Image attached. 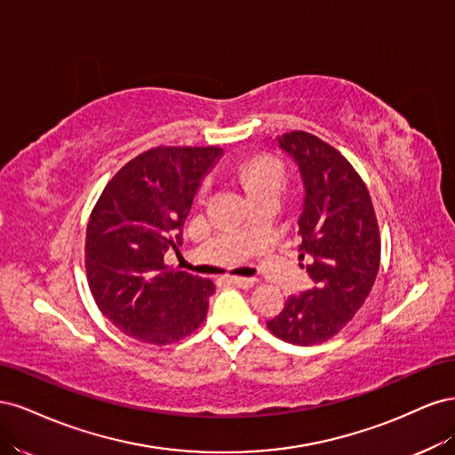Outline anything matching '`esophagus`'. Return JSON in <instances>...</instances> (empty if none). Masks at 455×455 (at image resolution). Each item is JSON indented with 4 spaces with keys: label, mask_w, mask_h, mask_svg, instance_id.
Here are the masks:
<instances>
[{
    "label": "esophagus",
    "mask_w": 455,
    "mask_h": 455,
    "mask_svg": "<svg viewBox=\"0 0 455 455\" xmlns=\"http://www.w3.org/2000/svg\"><path fill=\"white\" fill-rule=\"evenodd\" d=\"M228 281L231 284L241 286V288H251V286H254L258 283V279H254V277H228Z\"/></svg>",
    "instance_id": "obj_1"
}]
</instances>
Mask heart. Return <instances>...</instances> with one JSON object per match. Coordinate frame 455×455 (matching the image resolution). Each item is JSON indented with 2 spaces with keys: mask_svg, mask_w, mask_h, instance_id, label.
<instances>
[{
  "mask_svg": "<svg viewBox=\"0 0 455 455\" xmlns=\"http://www.w3.org/2000/svg\"><path fill=\"white\" fill-rule=\"evenodd\" d=\"M241 176L244 180V186L249 188L251 194H258V191L266 189H277L283 191L284 188V172L279 167L277 161L269 157H256L243 164Z\"/></svg>",
  "mask_w": 455,
  "mask_h": 455,
  "instance_id": "b5f03b06",
  "label": "heart"
}]
</instances>
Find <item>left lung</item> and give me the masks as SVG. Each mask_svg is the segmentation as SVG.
Returning a JSON list of instances; mask_svg holds the SVG:
<instances>
[{"label":"left lung","mask_w":455,"mask_h":455,"mask_svg":"<svg viewBox=\"0 0 455 455\" xmlns=\"http://www.w3.org/2000/svg\"><path fill=\"white\" fill-rule=\"evenodd\" d=\"M275 144L292 157L304 184L298 251L299 259H309L301 267L315 286L288 296L267 328L294 346H315L336 336L374 286L378 220L364 182L338 149L304 131L277 136Z\"/></svg>","instance_id":"8db88e82"}]
</instances>
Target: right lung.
<instances>
[{
    "instance_id": "1",
    "label": "right lung",
    "mask_w": 455,
    "mask_h": 455,
    "mask_svg": "<svg viewBox=\"0 0 455 455\" xmlns=\"http://www.w3.org/2000/svg\"><path fill=\"white\" fill-rule=\"evenodd\" d=\"M222 148H151L129 161L94 204L85 241L96 306L123 334L167 346L201 326L214 294L211 279L164 266L203 178Z\"/></svg>"
}]
</instances>
